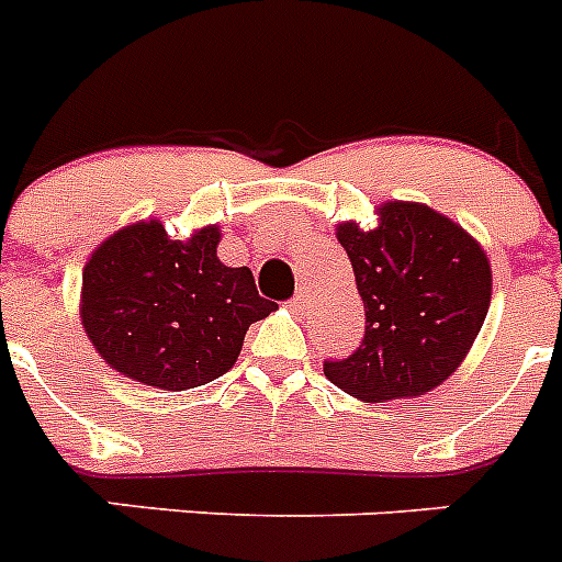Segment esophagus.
Returning a JSON list of instances; mask_svg holds the SVG:
<instances>
[{
	"instance_id": "esophagus-1",
	"label": "esophagus",
	"mask_w": 562,
	"mask_h": 562,
	"mask_svg": "<svg viewBox=\"0 0 562 562\" xmlns=\"http://www.w3.org/2000/svg\"><path fill=\"white\" fill-rule=\"evenodd\" d=\"M308 300H311V291L305 285L300 288V291H296V296L294 300H291V311H294V314H300V311H305V305H308Z\"/></svg>"
}]
</instances>
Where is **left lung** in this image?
Returning a JSON list of instances; mask_svg holds the SVG:
<instances>
[{
    "label": "left lung",
    "mask_w": 562,
    "mask_h": 562,
    "mask_svg": "<svg viewBox=\"0 0 562 562\" xmlns=\"http://www.w3.org/2000/svg\"><path fill=\"white\" fill-rule=\"evenodd\" d=\"M364 302V339L325 375L362 402L424 396L467 359L492 300V266L461 223L387 200L375 226H336Z\"/></svg>",
    "instance_id": "left-lung-1"
}]
</instances>
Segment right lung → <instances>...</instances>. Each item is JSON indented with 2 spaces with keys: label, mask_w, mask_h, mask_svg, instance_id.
Listing matches in <instances>:
<instances>
[{
  "label": "right lung",
  "mask_w": 562,
  "mask_h": 562,
  "mask_svg": "<svg viewBox=\"0 0 562 562\" xmlns=\"http://www.w3.org/2000/svg\"><path fill=\"white\" fill-rule=\"evenodd\" d=\"M221 226L172 240L149 217L110 234L81 271L78 314L99 356L133 382L189 390L232 370L251 322L274 302L246 266L217 257Z\"/></svg>",
  "instance_id": "right-lung-1"
}]
</instances>
